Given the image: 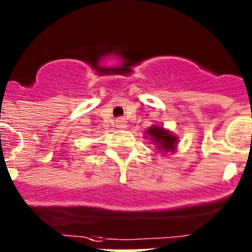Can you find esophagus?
I'll return each mask as SVG.
<instances>
[{"mask_svg": "<svg viewBox=\"0 0 252 252\" xmlns=\"http://www.w3.org/2000/svg\"><path fill=\"white\" fill-rule=\"evenodd\" d=\"M126 126H127V125H126V121H125L124 119H119L116 121V127L117 128H125Z\"/></svg>", "mask_w": 252, "mask_h": 252, "instance_id": "1", "label": "esophagus"}]
</instances>
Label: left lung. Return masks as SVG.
I'll use <instances>...</instances> for the list:
<instances>
[{"label": "left lung", "instance_id": "left-lung-1", "mask_svg": "<svg viewBox=\"0 0 252 252\" xmlns=\"http://www.w3.org/2000/svg\"><path fill=\"white\" fill-rule=\"evenodd\" d=\"M146 135L150 137L151 141L157 145V149L160 151H175L177 149L178 137L174 136L170 131L162 128L161 126L153 125L151 127L146 130Z\"/></svg>", "mask_w": 252, "mask_h": 252}]
</instances>
